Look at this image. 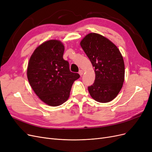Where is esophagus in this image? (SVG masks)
Instances as JSON below:
<instances>
[{"label": "esophagus", "mask_w": 152, "mask_h": 152, "mask_svg": "<svg viewBox=\"0 0 152 152\" xmlns=\"http://www.w3.org/2000/svg\"><path fill=\"white\" fill-rule=\"evenodd\" d=\"M83 73H84V72L82 71V70H79V73L80 76H82V75H83Z\"/></svg>", "instance_id": "1"}]
</instances>
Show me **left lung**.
<instances>
[{
    "label": "left lung",
    "mask_w": 152,
    "mask_h": 152,
    "mask_svg": "<svg viewBox=\"0 0 152 152\" xmlns=\"http://www.w3.org/2000/svg\"><path fill=\"white\" fill-rule=\"evenodd\" d=\"M80 45L94 68L95 80L88 87L91 96L96 102H111L120 92L125 75L123 57L117 47L104 37L87 34Z\"/></svg>",
    "instance_id": "left-lung-1"
}]
</instances>
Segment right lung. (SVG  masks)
Masks as SVG:
<instances>
[{
    "label": "right lung",
    "instance_id": "right-lung-1",
    "mask_svg": "<svg viewBox=\"0 0 152 152\" xmlns=\"http://www.w3.org/2000/svg\"><path fill=\"white\" fill-rule=\"evenodd\" d=\"M65 47L59 40H50L37 48L31 56L27 77L35 93L52 107L65 103L69 98L73 82L80 77L70 72L63 59Z\"/></svg>",
    "mask_w": 152,
    "mask_h": 152
}]
</instances>
